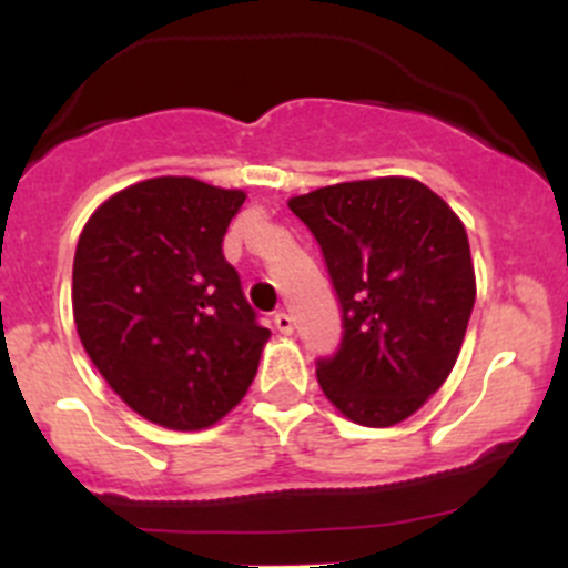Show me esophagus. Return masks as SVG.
<instances>
[{
  "instance_id": "34e87169",
  "label": "esophagus",
  "mask_w": 568,
  "mask_h": 568,
  "mask_svg": "<svg viewBox=\"0 0 568 568\" xmlns=\"http://www.w3.org/2000/svg\"><path fill=\"white\" fill-rule=\"evenodd\" d=\"M274 329L277 332H283V335H291V332H294V318L288 316V313H274Z\"/></svg>"
}]
</instances>
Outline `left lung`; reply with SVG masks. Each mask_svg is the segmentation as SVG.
Masks as SVG:
<instances>
[{
    "label": "left lung",
    "instance_id": "1",
    "mask_svg": "<svg viewBox=\"0 0 568 568\" xmlns=\"http://www.w3.org/2000/svg\"><path fill=\"white\" fill-rule=\"evenodd\" d=\"M288 209L341 302L337 352L316 359L321 390L359 426L406 420L448 379L475 305L462 220L415 178L335 183Z\"/></svg>",
    "mask_w": 568,
    "mask_h": 568
}]
</instances>
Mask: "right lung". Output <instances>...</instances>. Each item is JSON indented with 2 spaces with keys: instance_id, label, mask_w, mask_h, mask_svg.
<instances>
[{
  "instance_id": "obj_1",
  "label": "right lung",
  "mask_w": 568,
  "mask_h": 568,
  "mask_svg": "<svg viewBox=\"0 0 568 568\" xmlns=\"http://www.w3.org/2000/svg\"><path fill=\"white\" fill-rule=\"evenodd\" d=\"M247 194L151 178L109 197L73 255V321L84 352L145 420L197 432L255 379L268 329L222 255Z\"/></svg>"
}]
</instances>
